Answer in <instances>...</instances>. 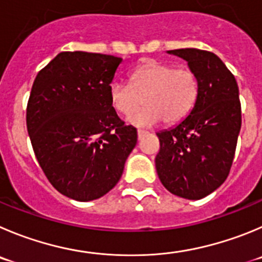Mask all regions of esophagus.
Masks as SVG:
<instances>
[{"mask_svg":"<svg viewBox=\"0 0 262 262\" xmlns=\"http://www.w3.org/2000/svg\"><path fill=\"white\" fill-rule=\"evenodd\" d=\"M146 133H147V132L142 130V129H138V132H137V134H138V138H141L142 136H145Z\"/></svg>","mask_w":262,"mask_h":262,"instance_id":"obj_1","label":"esophagus"}]
</instances>
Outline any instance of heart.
<instances>
[{"label":"heart","instance_id":"1","mask_svg":"<svg viewBox=\"0 0 262 262\" xmlns=\"http://www.w3.org/2000/svg\"><path fill=\"white\" fill-rule=\"evenodd\" d=\"M198 95L199 84L192 71L156 60L137 66L129 75V84L112 81L108 88L111 106L124 116L141 108L145 98L147 107L129 119L137 126L154 125L161 120L178 123L192 111Z\"/></svg>","mask_w":262,"mask_h":262}]
</instances>
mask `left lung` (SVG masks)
Listing matches in <instances>:
<instances>
[{
	"instance_id": "left-lung-1",
	"label": "left lung",
	"mask_w": 262,
	"mask_h": 262,
	"mask_svg": "<svg viewBox=\"0 0 262 262\" xmlns=\"http://www.w3.org/2000/svg\"><path fill=\"white\" fill-rule=\"evenodd\" d=\"M187 62L199 84L192 111L173 128L156 133L159 180L177 196L198 200L229 176L242 125L239 89L233 73L211 51L168 50Z\"/></svg>"
}]
</instances>
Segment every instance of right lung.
<instances>
[{
    "instance_id": "obj_1",
    "label": "right lung",
    "mask_w": 262,
    "mask_h": 262,
    "mask_svg": "<svg viewBox=\"0 0 262 262\" xmlns=\"http://www.w3.org/2000/svg\"><path fill=\"white\" fill-rule=\"evenodd\" d=\"M123 58L63 51L36 76L27 129L38 164L60 194L103 196L119 182L137 129L111 106L108 88Z\"/></svg>"
}]
</instances>
